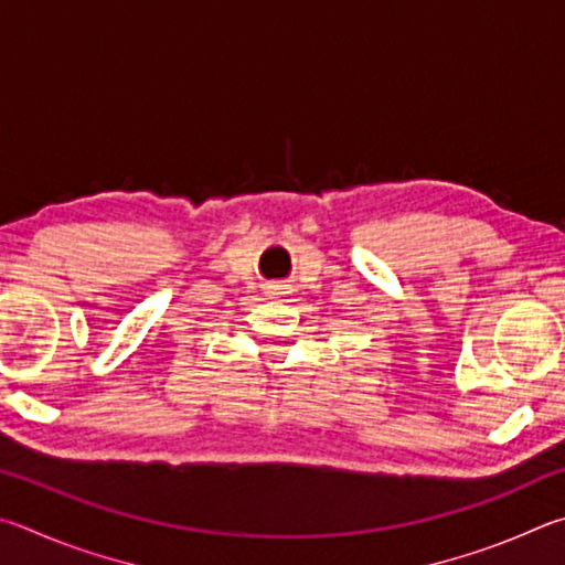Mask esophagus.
I'll return each mask as SVG.
<instances>
[{
	"instance_id": "1",
	"label": "esophagus",
	"mask_w": 565,
	"mask_h": 565,
	"mask_svg": "<svg viewBox=\"0 0 565 565\" xmlns=\"http://www.w3.org/2000/svg\"><path fill=\"white\" fill-rule=\"evenodd\" d=\"M265 295H267V300H275V302H295V288L282 280L267 285Z\"/></svg>"
}]
</instances>
